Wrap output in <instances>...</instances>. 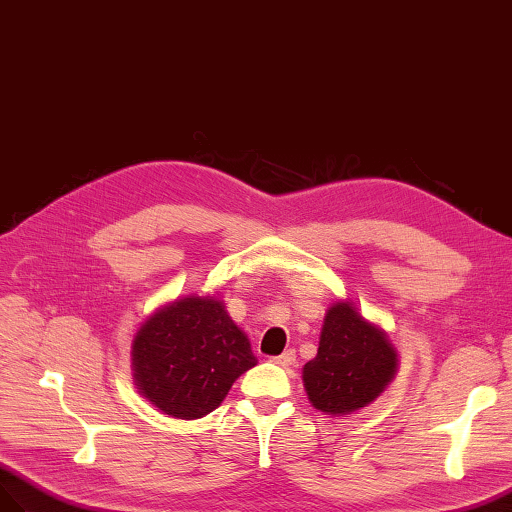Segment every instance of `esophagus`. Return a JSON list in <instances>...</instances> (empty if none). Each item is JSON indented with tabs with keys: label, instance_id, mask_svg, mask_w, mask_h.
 Listing matches in <instances>:
<instances>
[{
	"label": "esophagus",
	"instance_id": "34e87169",
	"mask_svg": "<svg viewBox=\"0 0 512 512\" xmlns=\"http://www.w3.org/2000/svg\"><path fill=\"white\" fill-rule=\"evenodd\" d=\"M295 359H297V355H295V351L290 349V351H284L282 355H275V357H271V362L273 364H278V366H293L295 364Z\"/></svg>",
	"mask_w": 512,
	"mask_h": 512
}]
</instances>
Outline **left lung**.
<instances>
[{"mask_svg":"<svg viewBox=\"0 0 512 512\" xmlns=\"http://www.w3.org/2000/svg\"><path fill=\"white\" fill-rule=\"evenodd\" d=\"M396 370L398 355L388 334L351 301H338L325 314L319 353L303 366V385L314 409L349 416L375 403Z\"/></svg>","mask_w":512,"mask_h":512,"instance_id":"left-lung-1","label":"left lung"}]
</instances>
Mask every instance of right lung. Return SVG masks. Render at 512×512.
I'll list each match as a JSON object with an SVG mask.
<instances>
[{"label":"right lung","mask_w":512,"mask_h":512,"mask_svg":"<svg viewBox=\"0 0 512 512\" xmlns=\"http://www.w3.org/2000/svg\"><path fill=\"white\" fill-rule=\"evenodd\" d=\"M256 362L250 340L215 297L187 295L159 308L137 329L131 347L137 390L178 420L217 409Z\"/></svg>","instance_id":"1"}]
</instances>
